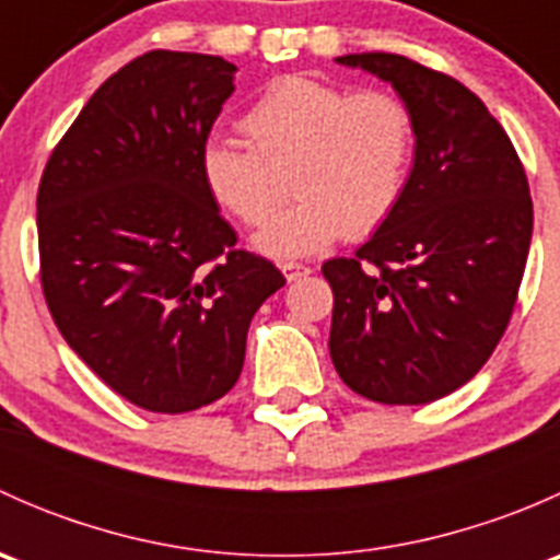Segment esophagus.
Segmentation results:
<instances>
[{
  "mask_svg": "<svg viewBox=\"0 0 560 560\" xmlns=\"http://www.w3.org/2000/svg\"><path fill=\"white\" fill-rule=\"evenodd\" d=\"M281 273H284L287 281H298V279H303V276L312 273V268L303 262H284L281 265Z\"/></svg>",
  "mask_w": 560,
  "mask_h": 560,
  "instance_id": "34e87169",
  "label": "esophagus"
}]
</instances>
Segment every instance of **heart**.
Returning a JSON list of instances; mask_svg holds the SVG:
<instances>
[{
    "instance_id": "b5f03b06",
    "label": "heart",
    "mask_w": 560,
    "mask_h": 560,
    "mask_svg": "<svg viewBox=\"0 0 560 560\" xmlns=\"http://www.w3.org/2000/svg\"><path fill=\"white\" fill-rule=\"evenodd\" d=\"M241 127L252 149L208 140L202 184L224 211L254 228L283 199V175H291L299 200L254 235L268 257H303L341 235H371L404 197L415 121L395 94L281 78L248 107Z\"/></svg>"
}]
</instances>
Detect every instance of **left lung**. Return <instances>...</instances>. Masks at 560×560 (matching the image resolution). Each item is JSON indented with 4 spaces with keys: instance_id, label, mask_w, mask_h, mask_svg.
Listing matches in <instances>:
<instances>
[{
    "instance_id": "8db88e82",
    "label": "left lung",
    "mask_w": 560,
    "mask_h": 560,
    "mask_svg": "<svg viewBox=\"0 0 560 560\" xmlns=\"http://www.w3.org/2000/svg\"><path fill=\"white\" fill-rule=\"evenodd\" d=\"M336 61L404 100L415 162L369 244L322 265L330 358L363 398L431 404L466 385L510 325L534 230L528 180L504 127L455 78L395 54Z\"/></svg>"
}]
</instances>
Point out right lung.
Returning a JSON list of instances; mask_svg holds the SVG:
<instances>
[{
  "label": "right lung",
  "instance_id": "1",
  "mask_svg": "<svg viewBox=\"0 0 560 560\" xmlns=\"http://www.w3.org/2000/svg\"><path fill=\"white\" fill-rule=\"evenodd\" d=\"M235 72L222 56H138L92 94L39 180V279L56 327L107 387L160 415L233 389L252 316L284 287L273 262L235 248L202 184Z\"/></svg>",
  "mask_w": 560,
  "mask_h": 560
}]
</instances>
